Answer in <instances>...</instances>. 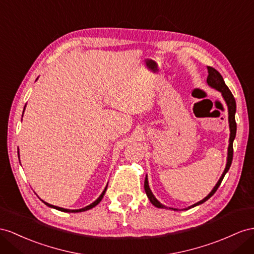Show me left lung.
Here are the masks:
<instances>
[{
	"mask_svg": "<svg viewBox=\"0 0 254 254\" xmlns=\"http://www.w3.org/2000/svg\"><path fill=\"white\" fill-rule=\"evenodd\" d=\"M207 69H208V77H207V83L208 86H210L211 88L218 90L219 92H221V94H222L223 99L226 103L227 105V109H229V125H230V140H229V148H227V160H226V166H225V170L222 174V176L220 177L219 181L217 183V185L214 186L213 189L211 190V192L207 195V196L205 198H203L201 200L197 201L196 204H194L190 207L188 208H185V209H190V208L192 207H195L197 205H200L205 203V201L207 199H209L212 195L216 193V191L218 190V188L220 187L221 183H222V180L225 176V174L229 172L230 167H231V164H232V161H233V141L234 139H235V136H236V121H235V113H236V102H235V99H234V96L232 94V92L230 91V89L227 88V86L225 84L224 80H223V77L221 76V74L219 73V71L217 69H214L213 67L211 66H207ZM145 191H146V194L148 198L150 199L151 204L154 205L155 207L158 208H167L166 206H164L163 204H161L160 201L154 197V195L152 194L150 188H149V184H148V178L146 176L145 178ZM172 209L174 210H178V209H175V208H172Z\"/></svg>",
	"mask_w": 254,
	"mask_h": 254,
	"instance_id": "1",
	"label": "left lung"
}]
</instances>
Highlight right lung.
Here are the masks:
<instances>
[{"instance_id":"add662e5","label":"right lung","mask_w":254,"mask_h":254,"mask_svg":"<svg viewBox=\"0 0 254 254\" xmlns=\"http://www.w3.org/2000/svg\"><path fill=\"white\" fill-rule=\"evenodd\" d=\"M24 108H25V106H24ZM23 112H24V110H23ZM18 154H19V151H18ZM106 189H107V186H106L105 189H104V191L102 192V194L100 195V197H99V198H97L96 200H94L93 203H92V204H90L89 206L81 208V209H74V210H71V209H65V208H61V207H58V206H54V205H51V204L46 203V201H44V200H43V201L45 203V205H47L48 207H51V208H55V209H57V210H60V211H64V212H81V211L89 210V209H91V208H93V207H95L97 204H99L100 201L102 200V198H103V196H104V194H105Z\"/></svg>"}]
</instances>
